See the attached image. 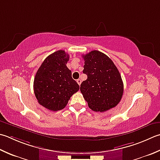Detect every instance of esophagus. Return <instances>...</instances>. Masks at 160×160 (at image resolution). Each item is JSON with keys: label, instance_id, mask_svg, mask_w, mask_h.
I'll list each match as a JSON object with an SVG mask.
<instances>
[{"label": "esophagus", "instance_id": "esophagus-1", "mask_svg": "<svg viewBox=\"0 0 160 160\" xmlns=\"http://www.w3.org/2000/svg\"><path fill=\"white\" fill-rule=\"evenodd\" d=\"M77 82H78V84H79V85H80V84H81V80H80V79H78V80H77Z\"/></svg>", "mask_w": 160, "mask_h": 160}]
</instances>
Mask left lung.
Masks as SVG:
<instances>
[{"label":"left lung","instance_id":"obj_1","mask_svg":"<svg viewBox=\"0 0 160 160\" xmlns=\"http://www.w3.org/2000/svg\"><path fill=\"white\" fill-rule=\"evenodd\" d=\"M83 73L87 79L80 85V92L90 109L103 112L116 107L123 93L121 74L108 56L98 51L82 55Z\"/></svg>","mask_w":160,"mask_h":160}]
</instances>
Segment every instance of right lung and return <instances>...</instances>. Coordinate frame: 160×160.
<instances>
[{
  "label": "right lung",
  "instance_id": "1",
  "mask_svg": "<svg viewBox=\"0 0 160 160\" xmlns=\"http://www.w3.org/2000/svg\"><path fill=\"white\" fill-rule=\"evenodd\" d=\"M69 55L59 50L47 57L34 80V92L38 102L51 111L64 109L80 86L67 67Z\"/></svg>",
  "mask_w": 160,
  "mask_h": 160
}]
</instances>
